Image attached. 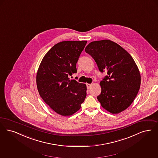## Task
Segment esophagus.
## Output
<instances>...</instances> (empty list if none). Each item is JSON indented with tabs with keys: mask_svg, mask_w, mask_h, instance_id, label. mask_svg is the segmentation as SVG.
<instances>
[{
	"mask_svg": "<svg viewBox=\"0 0 158 158\" xmlns=\"http://www.w3.org/2000/svg\"><path fill=\"white\" fill-rule=\"evenodd\" d=\"M86 86H87V88L89 89L92 86V84H90V83H87V84H86Z\"/></svg>",
	"mask_w": 158,
	"mask_h": 158,
	"instance_id": "34e87169",
	"label": "esophagus"
}]
</instances>
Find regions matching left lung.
Masks as SVG:
<instances>
[{"mask_svg":"<svg viewBox=\"0 0 158 158\" xmlns=\"http://www.w3.org/2000/svg\"><path fill=\"white\" fill-rule=\"evenodd\" d=\"M85 52L95 60L99 69L107 70V76L100 82L101 93L97 97L102 106L113 114L129 107L139 92L141 77L131 55L110 40L90 42Z\"/></svg>","mask_w":158,"mask_h":158,"instance_id":"obj_1","label":"left lung"}]
</instances>
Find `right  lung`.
Instances as JSON below:
<instances>
[{"mask_svg": "<svg viewBox=\"0 0 158 158\" xmlns=\"http://www.w3.org/2000/svg\"><path fill=\"white\" fill-rule=\"evenodd\" d=\"M86 43L72 40L57 44L46 53L38 68L39 95L53 111L63 116L78 111L86 96V84L69 78L76 73V63Z\"/></svg>", "mask_w": 158, "mask_h": 158, "instance_id": "obj_1", "label": "right lung"}]
</instances>
